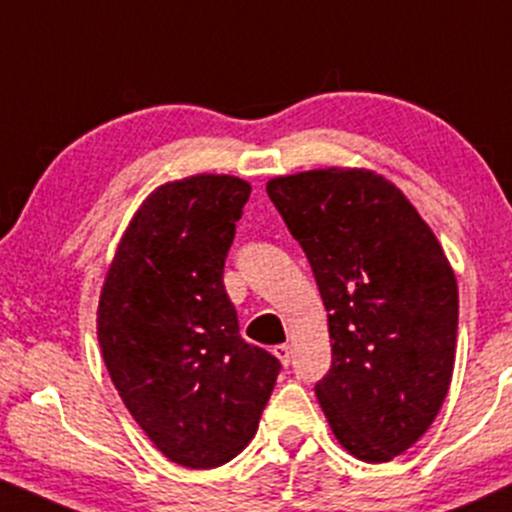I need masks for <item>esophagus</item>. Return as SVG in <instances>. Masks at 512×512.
<instances>
[{
  "label": "esophagus",
  "mask_w": 512,
  "mask_h": 512,
  "mask_svg": "<svg viewBox=\"0 0 512 512\" xmlns=\"http://www.w3.org/2000/svg\"><path fill=\"white\" fill-rule=\"evenodd\" d=\"M272 352H274V357L284 364V367L291 362V347L289 345H277Z\"/></svg>",
  "instance_id": "obj_1"
}]
</instances>
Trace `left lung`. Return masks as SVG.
Returning a JSON list of instances; mask_svg holds the SVG:
<instances>
[{
	"label": "left lung",
	"mask_w": 512,
	"mask_h": 512,
	"mask_svg": "<svg viewBox=\"0 0 512 512\" xmlns=\"http://www.w3.org/2000/svg\"><path fill=\"white\" fill-rule=\"evenodd\" d=\"M311 262L333 364L316 396L335 440L391 462L428 432L454 372L457 279L428 223L384 174L323 167L267 182Z\"/></svg>",
	"instance_id": "obj_1"
}]
</instances>
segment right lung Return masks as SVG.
Returning <instances> with one entry per match:
<instances>
[{
  "label": "right lung",
  "instance_id": "obj_1",
  "mask_svg": "<svg viewBox=\"0 0 512 512\" xmlns=\"http://www.w3.org/2000/svg\"><path fill=\"white\" fill-rule=\"evenodd\" d=\"M250 182L192 174L145 196L116 245L97 308V338L150 442L174 464L213 469L255 437L279 359L247 345L223 265Z\"/></svg>",
  "mask_w": 512,
  "mask_h": 512
}]
</instances>
